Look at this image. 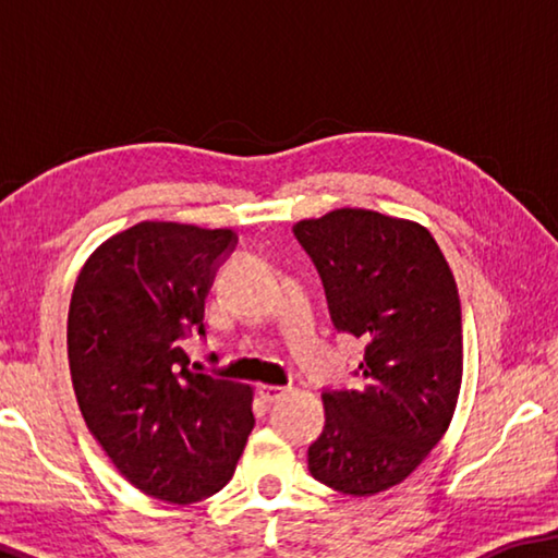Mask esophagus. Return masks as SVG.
Wrapping results in <instances>:
<instances>
[{
    "label": "esophagus",
    "instance_id": "obj_1",
    "mask_svg": "<svg viewBox=\"0 0 558 558\" xmlns=\"http://www.w3.org/2000/svg\"><path fill=\"white\" fill-rule=\"evenodd\" d=\"M290 389H286V386H270V384H260L258 386V393L260 399L266 403H272V401H280L282 396H286Z\"/></svg>",
    "mask_w": 558,
    "mask_h": 558
}]
</instances>
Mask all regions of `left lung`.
<instances>
[{
  "mask_svg": "<svg viewBox=\"0 0 558 558\" xmlns=\"http://www.w3.org/2000/svg\"><path fill=\"white\" fill-rule=\"evenodd\" d=\"M339 332L364 339L356 389L323 393L307 468L342 495L403 483L448 430L462 381L458 286L426 226L369 209L295 223Z\"/></svg>",
  "mask_w": 558,
  "mask_h": 558,
  "instance_id": "8db88e82",
  "label": "left lung"
}]
</instances>
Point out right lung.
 Masks as SVG:
<instances>
[{
    "label": "right lung",
    "instance_id": "right-lung-1",
    "mask_svg": "<svg viewBox=\"0 0 558 558\" xmlns=\"http://www.w3.org/2000/svg\"><path fill=\"white\" fill-rule=\"evenodd\" d=\"M231 229L143 221L93 251L69 310L73 391L88 430L140 493L189 505L229 483L253 430L251 386L189 369Z\"/></svg>",
    "mask_w": 558,
    "mask_h": 558
}]
</instances>
